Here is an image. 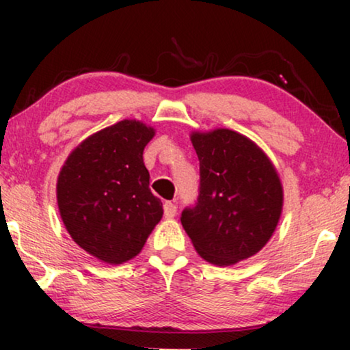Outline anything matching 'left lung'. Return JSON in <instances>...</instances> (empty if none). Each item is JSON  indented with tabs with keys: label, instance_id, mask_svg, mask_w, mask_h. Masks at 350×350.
<instances>
[{
	"label": "left lung",
	"instance_id": "left-lung-1",
	"mask_svg": "<svg viewBox=\"0 0 350 350\" xmlns=\"http://www.w3.org/2000/svg\"><path fill=\"white\" fill-rule=\"evenodd\" d=\"M152 135L143 122L124 119L81 143L62 167L57 200L66 231L109 265L137 256L162 218L143 164Z\"/></svg>",
	"mask_w": 350,
	"mask_h": 350
}]
</instances>
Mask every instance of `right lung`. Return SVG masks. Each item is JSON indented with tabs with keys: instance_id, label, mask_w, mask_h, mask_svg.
<instances>
[{
	"instance_id": "right-lung-1",
	"label": "right lung",
	"mask_w": 350,
	"mask_h": 350,
	"mask_svg": "<svg viewBox=\"0 0 350 350\" xmlns=\"http://www.w3.org/2000/svg\"><path fill=\"white\" fill-rule=\"evenodd\" d=\"M199 157L198 199L181 212V224L200 256L229 266L260 252L282 212V185L255 143L218 129L194 133Z\"/></svg>"
}]
</instances>
